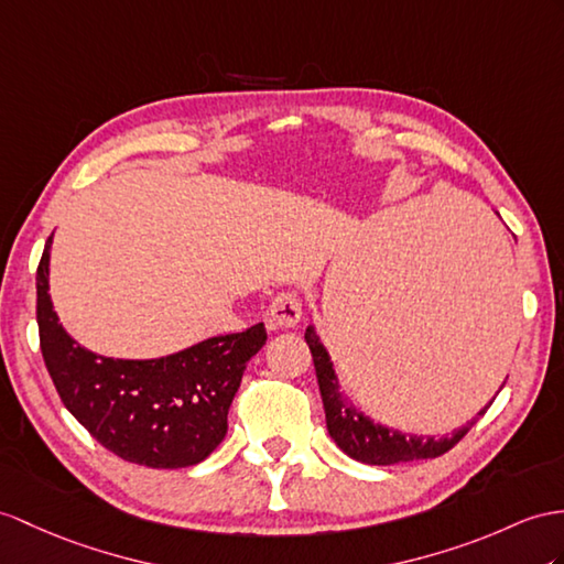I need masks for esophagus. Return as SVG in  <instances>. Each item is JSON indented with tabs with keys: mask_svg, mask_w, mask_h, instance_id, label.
<instances>
[{
	"mask_svg": "<svg viewBox=\"0 0 564 564\" xmlns=\"http://www.w3.org/2000/svg\"><path fill=\"white\" fill-rule=\"evenodd\" d=\"M272 327L280 329H290L301 323V315H304V308H301V301L294 294H280L272 301V306L268 311Z\"/></svg>",
	"mask_w": 564,
	"mask_h": 564,
	"instance_id": "34e87169",
	"label": "esophagus"
}]
</instances>
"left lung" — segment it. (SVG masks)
Listing matches in <instances>:
<instances>
[{
    "mask_svg": "<svg viewBox=\"0 0 564 564\" xmlns=\"http://www.w3.org/2000/svg\"><path fill=\"white\" fill-rule=\"evenodd\" d=\"M304 337H306V345L313 356L315 376H318L327 433L347 457L361 462V464H370V466H390V464H404V462H416V459H435V457L445 455L447 449L455 447L476 423V419H471L469 423L462 425V429L452 431V435H443V437L402 433L397 429H390V425H382L370 416H366L364 411L356 406L345 392L339 390V380L335 376L333 359H329V354L323 347V341H321L318 333H315L313 325L306 327ZM492 400H496V397H492ZM492 400L484 409H480L476 416H484L486 409L492 404Z\"/></svg>",
    "mask_w": 564,
    "mask_h": 564,
    "instance_id": "1",
    "label": "left lung"
}]
</instances>
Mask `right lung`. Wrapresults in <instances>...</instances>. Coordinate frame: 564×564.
I'll list each match as a JSON object with an SVG mask.
<instances>
[{
	"label": "right lung",
	"mask_w": 564,
	"mask_h": 564,
	"mask_svg": "<svg viewBox=\"0 0 564 564\" xmlns=\"http://www.w3.org/2000/svg\"><path fill=\"white\" fill-rule=\"evenodd\" d=\"M52 237L37 265V327L40 349L64 406L95 441L127 462L184 469L208 459L225 441L231 400L246 364L265 345V325L208 337L160 359L95 354L80 347L54 313Z\"/></svg>",
	"instance_id": "add662e5"
}]
</instances>
